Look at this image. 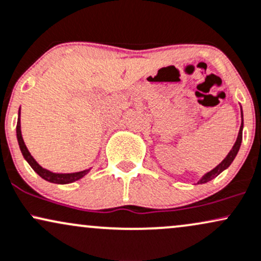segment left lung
Here are the masks:
<instances>
[{
    "instance_id": "obj_1",
    "label": "left lung",
    "mask_w": 261,
    "mask_h": 261,
    "mask_svg": "<svg viewBox=\"0 0 261 261\" xmlns=\"http://www.w3.org/2000/svg\"><path fill=\"white\" fill-rule=\"evenodd\" d=\"M241 116H242V123H241V128H240V133H238L237 140H236L234 145L232 146L231 151L228 152L227 156H226V158L223 159V160L220 162V164L217 165L215 168H213V170L209 171V172L205 173L204 176L198 180L197 185H203V183H206V182H209V180L214 179V178H215V177L219 176V174L221 173L222 171H225L226 168H228L229 165H231L232 162H233L234 158H236V156H237L238 151H240L241 144H242V134H243V111H242V107H241Z\"/></svg>"
}]
</instances>
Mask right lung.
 I'll list each match as a JSON object with an SVG mask.
<instances>
[{
    "label": "right lung",
    "instance_id": "obj_1",
    "mask_svg": "<svg viewBox=\"0 0 261 261\" xmlns=\"http://www.w3.org/2000/svg\"><path fill=\"white\" fill-rule=\"evenodd\" d=\"M17 139H18V144H19V148L21 154H23L24 159H25L28 164L30 165V167L35 171L36 173L39 174L41 178H44L45 180L51 183H56V185H68V183H73L75 180L83 178L85 174H88L90 172V168L84 171H79V172H73V173H55L51 172V171L46 170V168L41 167L40 165L36 162L35 159L33 158L32 154L28 150L25 143H24L23 137H21V130H20V112H18V122H17Z\"/></svg>",
    "mask_w": 261,
    "mask_h": 261
}]
</instances>
